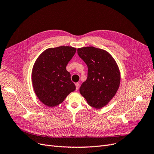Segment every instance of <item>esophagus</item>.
<instances>
[{"label": "esophagus", "mask_w": 154, "mask_h": 154, "mask_svg": "<svg viewBox=\"0 0 154 154\" xmlns=\"http://www.w3.org/2000/svg\"><path fill=\"white\" fill-rule=\"evenodd\" d=\"M75 85H76V90L78 91L79 89V87H80V84H79L78 83H75Z\"/></svg>", "instance_id": "34e87169"}]
</instances>
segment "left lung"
Instances as JSON below:
<instances>
[{
    "mask_svg": "<svg viewBox=\"0 0 154 154\" xmlns=\"http://www.w3.org/2000/svg\"><path fill=\"white\" fill-rule=\"evenodd\" d=\"M77 51L88 67L87 78L80 88V94L90 106L101 109L113 98L119 87L118 64L103 49L91 46L78 48Z\"/></svg>",
    "mask_w": 154,
    "mask_h": 154,
    "instance_id": "1",
    "label": "left lung"
}]
</instances>
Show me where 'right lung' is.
Returning <instances> with one entry per match:
<instances>
[{
	"label": "right lung",
	"instance_id": "add662e5",
	"mask_svg": "<svg viewBox=\"0 0 154 154\" xmlns=\"http://www.w3.org/2000/svg\"><path fill=\"white\" fill-rule=\"evenodd\" d=\"M76 51L71 46L49 48L35 61L31 73L32 87L37 97L46 106L60 105L75 91L66 66Z\"/></svg>",
	"mask_w": 154,
	"mask_h": 154
}]
</instances>
